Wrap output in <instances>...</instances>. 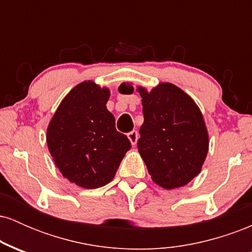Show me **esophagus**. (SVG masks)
<instances>
[{"instance_id": "esophagus-1", "label": "esophagus", "mask_w": 252, "mask_h": 252, "mask_svg": "<svg viewBox=\"0 0 252 252\" xmlns=\"http://www.w3.org/2000/svg\"><path fill=\"white\" fill-rule=\"evenodd\" d=\"M128 137H129L130 142H131L132 146H135V144L137 143V140H138V132L136 131V130H132V131H130L128 134Z\"/></svg>"}]
</instances>
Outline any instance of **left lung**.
<instances>
[{
    "label": "left lung",
    "instance_id": "1",
    "mask_svg": "<svg viewBox=\"0 0 252 252\" xmlns=\"http://www.w3.org/2000/svg\"><path fill=\"white\" fill-rule=\"evenodd\" d=\"M137 91L144 117L138 153L155 184L166 189L185 186L200 173L209 152L200 109L174 84L161 83L152 91L138 86Z\"/></svg>",
    "mask_w": 252,
    "mask_h": 252
}]
</instances>
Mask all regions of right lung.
Returning <instances> with one entry per match:
<instances>
[{"label": "right lung", "mask_w": 252, "mask_h": 252, "mask_svg": "<svg viewBox=\"0 0 252 252\" xmlns=\"http://www.w3.org/2000/svg\"><path fill=\"white\" fill-rule=\"evenodd\" d=\"M110 91L88 80L78 84L58 106L47 128L48 150L60 173L77 186L109 184L131 144L115 128L106 109Z\"/></svg>", "instance_id": "obj_1"}]
</instances>
